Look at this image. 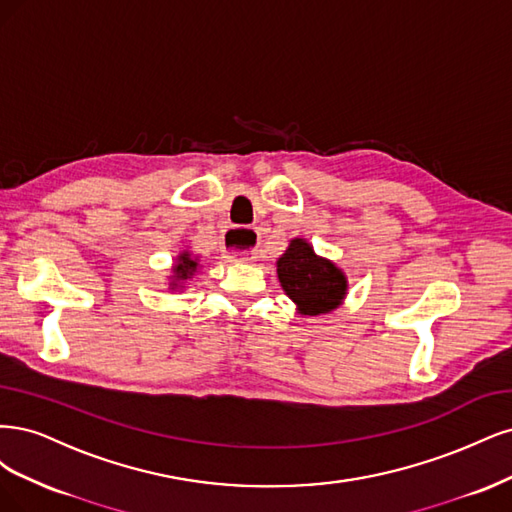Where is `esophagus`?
Here are the masks:
<instances>
[{
    "label": "esophagus",
    "instance_id": "obj_1",
    "mask_svg": "<svg viewBox=\"0 0 512 512\" xmlns=\"http://www.w3.org/2000/svg\"><path fill=\"white\" fill-rule=\"evenodd\" d=\"M225 255L234 261H253L257 255L255 229H229L225 238Z\"/></svg>",
    "mask_w": 512,
    "mask_h": 512
}]
</instances>
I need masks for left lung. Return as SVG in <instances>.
Instances as JSON below:
<instances>
[{"label":"left lung","mask_w":512,"mask_h":512,"mask_svg":"<svg viewBox=\"0 0 512 512\" xmlns=\"http://www.w3.org/2000/svg\"><path fill=\"white\" fill-rule=\"evenodd\" d=\"M278 283L302 317L329 315L342 306L349 293V278L332 259L315 253L306 238L289 240L276 261Z\"/></svg>","instance_id":"1"}]
</instances>
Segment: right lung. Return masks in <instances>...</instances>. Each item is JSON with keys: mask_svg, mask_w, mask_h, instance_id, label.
Returning <instances> with one entry per match:
<instances>
[{"mask_svg": "<svg viewBox=\"0 0 512 512\" xmlns=\"http://www.w3.org/2000/svg\"><path fill=\"white\" fill-rule=\"evenodd\" d=\"M200 268H202L200 259H197L189 249L180 251L170 268V276H168L170 291H185L189 280L200 274Z\"/></svg>", "mask_w": 512, "mask_h": 512, "instance_id": "add662e5", "label": "right lung"}]
</instances>
